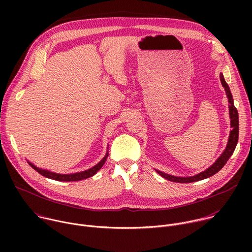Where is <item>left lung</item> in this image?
<instances>
[{"mask_svg": "<svg viewBox=\"0 0 252 252\" xmlns=\"http://www.w3.org/2000/svg\"><path fill=\"white\" fill-rule=\"evenodd\" d=\"M220 82L222 84V87L224 88V91L226 93V96L228 98V102H229V117H230V126L232 127V129L230 130L229 133V137H228V142L227 146L224 150V152L222 153V155L217 159L211 166H209L207 169H205L204 171L197 173L193 176H187V177H179V176H173L167 173H164L162 171L157 170V172L161 175L163 178L167 179L169 182H173V183H182V184H188V183H194V182H198V181H202L204 178L210 177L213 174H215L217 172H219L223 166L224 164L227 162V160L229 159V158L232 156L237 141H238V134H239V122H238V113L236 107L233 104V98H232V94L230 92V89L228 87V85L226 84L222 74L220 75Z\"/></svg>", "mask_w": 252, "mask_h": 252, "instance_id": "obj_1", "label": "left lung"}]
</instances>
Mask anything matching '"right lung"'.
<instances>
[{
	"mask_svg": "<svg viewBox=\"0 0 252 252\" xmlns=\"http://www.w3.org/2000/svg\"><path fill=\"white\" fill-rule=\"evenodd\" d=\"M107 157H109V153L106 152V155L104 156V158L97 164L93 166L92 168L87 169L85 171L76 172V173H70V174H61V173L52 172V171L47 170V169L39 168V167H37L35 165H33L32 163H31L30 161H28V162H29V164L34 170H37L40 174H42L45 177H48V178H51V179H55V181H58V182H78V181H82V179H86V178H89V177L94 175L102 167V165L104 164Z\"/></svg>",
	"mask_w": 252,
	"mask_h": 252,
	"instance_id": "obj_1",
	"label": "right lung"
}]
</instances>
